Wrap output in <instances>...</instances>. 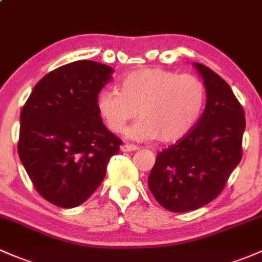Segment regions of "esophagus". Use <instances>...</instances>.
I'll list each match as a JSON object with an SVG mask.
<instances>
[{"label": "esophagus", "mask_w": 262, "mask_h": 262, "mask_svg": "<svg viewBox=\"0 0 262 262\" xmlns=\"http://www.w3.org/2000/svg\"><path fill=\"white\" fill-rule=\"evenodd\" d=\"M120 149H122L123 152H134V150H138L139 147L134 144H123L122 147H120Z\"/></svg>", "instance_id": "esophagus-1"}]
</instances>
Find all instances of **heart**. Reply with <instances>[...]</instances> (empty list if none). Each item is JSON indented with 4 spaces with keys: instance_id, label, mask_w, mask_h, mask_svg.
Masks as SVG:
<instances>
[{
    "instance_id": "b5f03b06",
    "label": "heart",
    "mask_w": 262,
    "mask_h": 262,
    "mask_svg": "<svg viewBox=\"0 0 262 262\" xmlns=\"http://www.w3.org/2000/svg\"><path fill=\"white\" fill-rule=\"evenodd\" d=\"M205 103L206 86L198 76L143 68L124 76L119 92H100L96 106L113 133L123 132L139 112L140 119L126 130L129 138L174 142L193 128Z\"/></svg>"
}]
</instances>
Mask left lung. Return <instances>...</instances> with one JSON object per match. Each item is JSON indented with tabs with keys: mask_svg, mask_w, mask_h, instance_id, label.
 Instances as JSON below:
<instances>
[{
	"mask_svg": "<svg viewBox=\"0 0 262 262\" xmlns=\"http://www.w3.org/2000/svg\"><path fill=\"white\" fill-rule=\"evenodd\" d=\"M206 86V108L193 128L157 154L148 187L168 211H193L224 191L240 163L245 113L230 85L207 66L193 62Z\"/></svg>",
	"mask_w": 262,
	"mask_h": 262,
	"instance_id": "obj_1",
	"label": "left lung"
}]
</instances>
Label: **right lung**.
Instances as JSON below:
<instances>
[{
	"mask_svg": "<svg viewBox=\"0 0 262 262\" xmlns=\"http://www.w3.org/2000/svg\"><path fill=\"white\" fill-rule=\"evenodd\" d=\"M114 69L79 60L50 71L21 110L18 157L41 197L62 208L96 191L122 140L104 125L96 106Z\"/></svg>",
	"mask_w": 262,
	"mask_h": 262,
	"instance_id": "obj_1",
	"label": "right lung"
}]
</instances>
